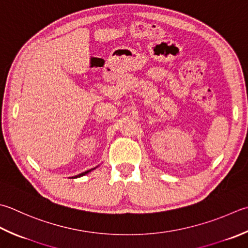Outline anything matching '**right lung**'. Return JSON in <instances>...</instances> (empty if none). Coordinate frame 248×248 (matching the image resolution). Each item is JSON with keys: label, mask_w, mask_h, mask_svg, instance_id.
<instances>
[{"label": "right lung", "mask_w": 248, "mask_h": 248, "mask_svg": "<svg viewBox=\"0 0 248 248\" xmlns=\"http://www.w3.org/2000/svg\"><path fill=\"white\" fill-rule=\"evenodd\" d=\"M95 168H93V169H90V170H88V171H86V172H82V173H80V174H78V175H76V176H73L72 178H77V177H80V176H84V175H86V174H88L89 172H91L92 170H94Z\"/></svg>", "instance_id": "1"}]
</instances>
